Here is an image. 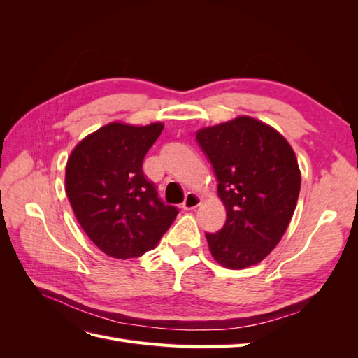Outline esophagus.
Masks as SVG:
<instances>
[{"mask_svg": "<svg viewBox=\"0 0 358 358\" xmlns=\"http://www.w3.org/2000/svg\"><path fill=\"white\" fill-rule=\"evenodd\" d=\"M200 201H201V199L197 196V194L188 192L187 196H185V200H183V203H182V209H183V210H192V209H196L197 206L200 204Z\"/></svg>", "mask_w": 358, "mask_h": 358, "instance_id": "34e87169", "label": "esophagus"}]
</instances>
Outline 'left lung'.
Masks as SVG:
<instances>
[{"label": "left lung", "instance_id": "1", "mask_svg": "<svg viewBox=\"0 0 358 358\" xmlns=\"http://www.w3.org/2000/svg\"><path fill=\"white\" fill-rule=\"evenodd\" d=\"M218 179L227 220L206 233L212 257L227 268L258 264L282 239L300 192L294 150L275 128L249 116L196 134Z\"/></svg>", "mask_w": 358, "mask_h": 358}]
</instances>
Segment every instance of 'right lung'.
I'll return each mask as SVG.
<instances>
[{"instance_id":"obj_1","label":"right lung","mask_w":358,"mask_h":358,"mask_svg":"<svg viewBox=\"0 0 358 358\" xmlns=\"http://www.w3.org/2000/svg\"><path fill=\"white\" fill-rule=\"evenodd\" d=\"M161 122L146 127L112 122L86 136L66 167V191L83 231L113 258H136L154 249L178 208L158 197L142 170Z\"/></svg>"}]
</instances>
